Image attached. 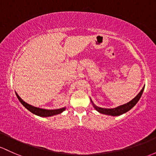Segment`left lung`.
<instances>
[{"label":"left lung","mask_w":156,"mask_h":156,"mask_svg":"<svg viewBox=\"0 0 156 156\" xmlns=\"http://www.w3.org/2000/svg\"><path fill=\"white\" fill-rule=\"evenodd\" d=\"M144 87L140 90V93L134 98L132 101H130L129 102L126 103L125 105H122L119 106V107H117L115 108H99L96 105H93L94 108H96V110L97 111H99V113L103 114H107V115H111V116H119L121 115V114H124V113H126L127 111H129V110L132 109V108L137 104V101H139V99H140L142 96V93L144 92Z\"/></svg>","instance_id":"obj_1"}]
</instances>
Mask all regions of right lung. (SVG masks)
Wrapping results in <instances>:
<instances>
[{
	"label": "right lung",
	"mask_w": 156,
	"mask_h": 156,
	"mask_svg": "<svg viewBox=\"0 0 156 156\" xmlns=\"http://www.w3.org/2000/svg\"><path fill=\"white\" fill-rule=\"evenodd\" d=\"M16 96H17L18 99H19V101H20V102L22 103L23 105L27 108L28 111H30L31 113L36 114V115L39 116V117H51V116L56 115V114H60V113H62L63 111H65V109H66L65 108H60V109H56V110L42 109V108L34 107V106H32V105H30L26 103L25 101H23V100L21 99L20 97H19V96L17 94V93H16Z\"/></svg>",
	"instance_id": "right-lung-1"
}]
</instances>
